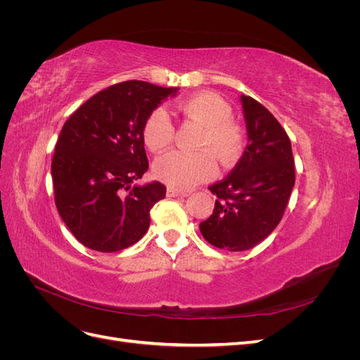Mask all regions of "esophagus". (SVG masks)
Wrapping results in <instances>:
<instances>
[{
    "label": "esophagus",
    "instance_id": "34e87169",
    "mask_svg": "<svg viewBox=\"0 0 360 360\" xmlns=\"http://www.w3.org/2000/svg\"><path fill=\"white\" fill-rule=\"evenodd\" d=\"M167 195H168L169 198H180V197H188V192H183V191H179V189L168 188V189H167Z\"/></svg>",
    "mask_w": 360,
    "mask_h": 360
}]
</instances>
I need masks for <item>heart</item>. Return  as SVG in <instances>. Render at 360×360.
<instances>
[{
    "label": "heart",
    "instance_id": "b5f03b06",
    "mask_svg": "<svg viewBox=\"0 0 360 360\" xmlns=\"http://www.w3.org/2000/svg\"><path fill=\"white\" fill-rule=\"evenodd\" d=\"M179 110L204 126L197 144L200 151H169L155 162L153 171L158 180L172 189L186 191L216 176V158L224 167H233L243 153L245 135L242 127L231 120V106L214 93L193 94L179 105ZM174 135L176 127L165 108L159 106L148 114L143 126V139L151 151L169 147Z\"/></svg>",
    "mask_w": 360,
    "mask_h": 360
}]
</instances>
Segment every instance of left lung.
I'll list each match as a JSON object with an SVG mask.
<instances>
[{"label":"left lung","instance_id":"obj_1","mask_svg":"<svg viewBox=\"0 0 360 360\" xmlns=\"http://www.w3.org/2000/svg\"><path fill=\"white\" fill-rule=\"evenodd\" d=\"M242 106L249 143L233 171L209 186L214 209L200 224L207 242L231 252L252 249L275 230L296 180L284 127L250 96H242Z\"/></svg>","mask_w":360,"mask_h":360}]
</instances>
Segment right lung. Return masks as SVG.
I'll use <instances>...</instances> for the list:
<instances>
[{
	"instance_id": "1",
	"label": "right lung",
	"mask_w": 360,
	"mask_h": 360,
	"mask_svg": "<svg viewBox=\"0 0 360 360\" xmlns=\"http://www.w3.org/2000/svg\"><path fill=\"white\" fill-rule=\"evenodd\" d=\"M176 91L120 82L90 97L64 123L51 165L53 197L84 246L117 252L147 233L151 207L165 198L167 188L159 181L132 186L148 169L143 126Z\"/></svg>"
}]
</instances>
